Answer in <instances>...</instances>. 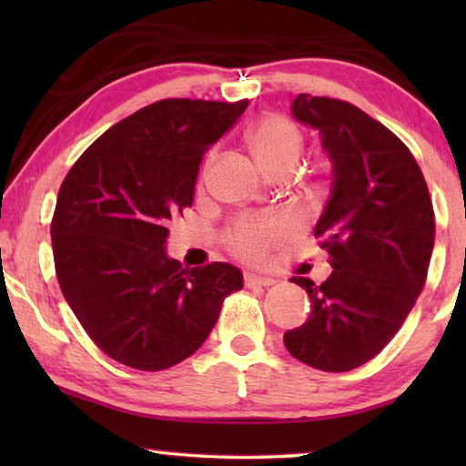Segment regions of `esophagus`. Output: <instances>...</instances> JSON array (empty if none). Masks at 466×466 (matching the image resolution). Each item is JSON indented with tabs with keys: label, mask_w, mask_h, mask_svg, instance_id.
Masks as SVG:
<instances>
[{
	"label": "esophagus",
	"mask_w": 466,
	"mask_h": 466,
	"mask_svg": "<svg viewBox=\"0 0 466 466\" xmlns=\"http://www.w3.org/2000/svg\"><path fill=\"white\" fill-rule=\"evenodd\" d=\"M273 283H275V279H271V278H261V275H255V273L244 275V286L247 288H255V286L269 288V286H273Z\"/></svg>",
	"instance_id": "esophagus-1"
}]
</instances>
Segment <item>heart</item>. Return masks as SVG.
I'll return each instance as SVG.
<instances>
[{"instance_id": "b5f03b06", "label": "heart", "mask_w": 466, "mask_h": 466, "mask_svg": "<svg viewBox=\"0 0 466 466\" xmlns=\"http://www.w3.org/2000/svg\"><path fill=\"white\" fill-rule=\"evenodd\" d=\"M248 146L267 172L291 170L302 154L304 136L298 125L279 113H267L250 125ZM288 226L283 219H240L232 228L230 250L244 261L258 263L269 248L283 240Z\"/></svg>"}]
</instances>
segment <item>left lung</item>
Masks as SVG:
<instances>
[{
    "label": "left lung",
    "instance_id": "left-lung-1",
    "mask_svg": "<svg viewBox=\"0 0 466 466\" xmlns=\"http://www.w3.org/2000/svg\"><path fill=\"white\" fill-rule=\"evenodd\" d=\"M299 123L322 136L333 191L314 228L333 273L309 291L312 312L283 335L288 351L322 372L376 358L415 306L428 278L436 216L423 172L390 129L351 102L298 94Z\"/></svg>",
    "mask_w": 466,
    "mask_h": 466
}]
</instances>
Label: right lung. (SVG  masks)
<instances>
[{"label":"right lung","mask_w":466,"mask_h":466,"mask_svg":"<svg viewBox=\"0 0 466 466\" xmlns=\"http://www.w3.org/2000/svg\"><path fill=\"white\" fill-rule=\"evenodd\" d=\"M248 100L164 98L113 125L61 183L51 222L55 273L108 358L157 372L199 350L224 299L242 289L228 263L183 269L167 257L168 219L193 205L203 154Z\"/></svg>","instance_id":"add662e5"}]
</instances>
